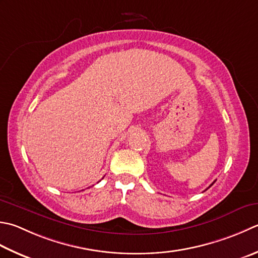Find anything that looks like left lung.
<instances>
[{
  "label": "left lung",
  "instance_id": "obj_1",
  "mask_svg": "<svg viewBox=\"0 0 258 258\" xmlns=\"http://www.w3.org/2000/svg\"><path fill=\"white\" fill-rule=\"evenodd\" d=\"M214 183H215V181H214V182H213V183H211V184H210V185H209V186H208V188H210V186H211V185H213V184H214ZM208 188H207V189H208ZM207 189H206V190H207Z\"/></svg>",
  "mask_w": 258,
  "mask_h": 258
}]
</instances>
